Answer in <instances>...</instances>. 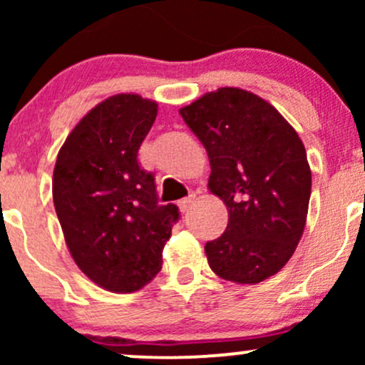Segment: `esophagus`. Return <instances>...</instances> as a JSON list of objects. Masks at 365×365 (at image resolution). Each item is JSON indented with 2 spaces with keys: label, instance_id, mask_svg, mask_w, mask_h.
I'll return each instance as SVG.
<instances>
[{
  "label": "esophagus",
  "instance_id": "34e87169",
  "mask_svg": "<svg viewBox=\"0 0 365 365\" xmlns=\"http://www.w3.org/2000/svg\"><path fill=\"white\" fill-rule=\"evenodd\" d=\"M194 200H195V194H190L188 197H185V199L178 200V207H180V211H182V212H187L188 209L192 207V204H194Z\"/></svg>",
  "mask_w": 365,
  "mask_h": 365
}]
</instances>
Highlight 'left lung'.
I'll list each match as a JSON object with an SVG mask.
<instances>
[{
    "label": "left lung",
    "instance_id": "1",
    "mask_svg": "<svg viewBox=\"0 0 365 365\" xmlns=\"http://www.w3.org/2000/svg\"><path fill=\"white\" fill-rule=\"evenodd\" d=\"M180 115L207 150L209 192L228 209L225 233L204 247L209 267L261 283L302 238L312 185L302 140L273 104L238 87L207 92Z\"/></svg>",
    "mask_w": 365,
    "mask_h": 365
}]
</instances>
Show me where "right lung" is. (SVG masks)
<instances>
[{
  "mask_svg": "<svg viewBox=\"0 0 365 365\" xmlns=\"http://www.w3.org/2000/svg\"><path fill=\"white\" fill-rule=\"evenodd\" d=\"M156 115V101L111 96L75 125L54 165L53 200L66 247L108 292H137L161 271L180 217L175 204L158 202L153 173L137 161Z\"/></svg>",
  "mask_w": 365,
  "mask_h": 365,
  "instance_id": "right-lung-1",
  "label": "right lung"
}]
</instances>
